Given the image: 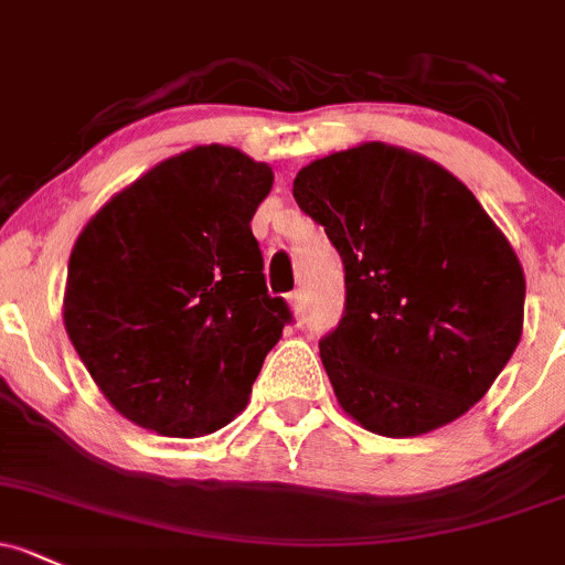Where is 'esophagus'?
Here are the masks:
<instances>
[{"mask_svg":"<svg viewBox=\"0 0 565 565\" xmlns=\"http://www.w3.org/2000/svg\"><path fill=\"white\" fill-rule=\"evenodd\" d=\"M289 306H292V313L298 319L306 317V306H302V295L300 292H292L289 295Z\"/></svg>","mask_w":565,"mask_h":565,"instance_id":"esophagus-1","label":"esophagus"}]
</instances>
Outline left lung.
I'll return each instance as SVG.
<instances>
[{
    "label": "left lung",
    "instance_id": "obj_1",
    "mask_svg": "<svg viewBox=\"0 0 565 565\" xmlns=\"http://www.w3.org/2000/svg\"><path fill=\"white\" fill-rule=\"evenodd\" d=\"M343 259L347 306L319 354L343 412L390 438L466 414L518 349L525 276L462 181L419 153L362 142L292 186Z\"/></svg>",
    "mask_w": 565,
    "mask_h": 565
}]
</instances>
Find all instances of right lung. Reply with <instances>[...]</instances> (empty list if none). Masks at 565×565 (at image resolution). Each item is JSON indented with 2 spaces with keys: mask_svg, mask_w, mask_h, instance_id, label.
Here are the masks:
<instances>
[{
  "mask_svg": "<svg viewBox=\"0 0 565 565\" xmlns=\"http://www.w3.org/2000/svg\"><path fill=\"white\" fill-rule=\"evenodd\" d=\"M273 186L230 146L164 159L83 227L64 328L129 423L194 438L233 423L292 313L265 287L252 218Z\"/></svg>",
  "mask_w": 565,
  "mask_h": 565,
  "instance_id": "1",
  "label": "right lung"
}]
</instances>
